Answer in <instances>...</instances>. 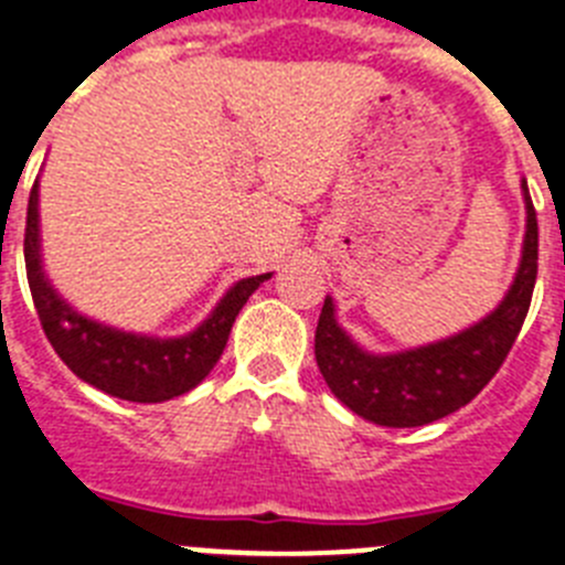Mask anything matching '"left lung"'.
I'll return each mask as SVG.
<instances>
[{
  "mask_svg": "<svg viewBox=\"0 0 565 565\" xmlns=\"http://www.w3.org/2000/svg\"><path fill=\"white\" fill-rule=\"evenodd\" d=\"M526 237L515 282L492 313L467 331L413 351H362L333 317V299L326 297L319 313L313 353L333 396L356 416L382 427H422L450 416L469 404L495 376L512 351L529 313L537 277V217L526 181Z\"/></svg>",
  "mask_w": 565,
  "mask_h": 565,
  "instance_id": "left-lung-1",
  "label": "left lung"
}]
</instances>
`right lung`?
<instances>
[{"label": "right lung", "mask_w": 565, "mask_h": 565, "mask_svg": "<svg viewBox=\"0 0 565 565\" xmlns=\"http://www.w3.org/2000/svg\"><path fill=\"white\" fill-rule=\"evenodd\" d=\"M24 268L39 322L53 351L70 371L98 391L124 402H167L189 393L209 376L228 342L234 319L248 297L271 274L246 277L234 282L203 326L178 339L141 337L87 319L67 306L50 286L39 252V181L33 183L24 226Z\"/></svg>", "instance_id": "obj_1"}]
</instances>
